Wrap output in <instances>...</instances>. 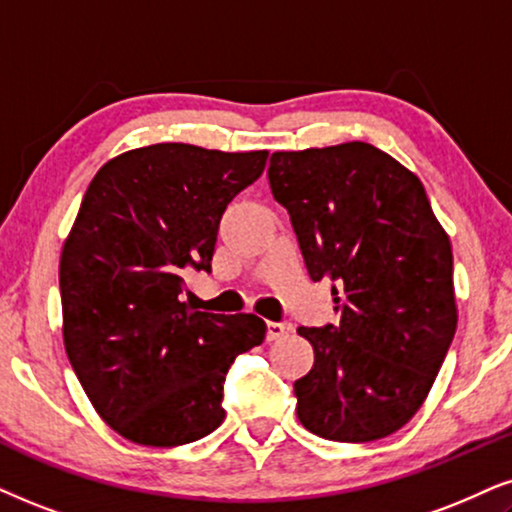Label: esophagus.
Segmentation results:
<instances>
[{"mask_svg": "<svg viewBox=\"0 0 512 512\" xmlns=\"http://www.w3.org/2000/svg\"><path fill=\"white\" fill-rule=\"evenodd\" d=\"M288 333H293V326H290V323H274V321L267 323V342L286 338Z\"/></svg>", "mask_w": 512, "mask_h": 512, "instance_id": "obj_1", "label": "esophagus"}]
</instances>
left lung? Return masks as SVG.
<instances>
[{
    "mask_svg": "<svg viewBox=\"0 0 512 512\" xmlns=\"http://www.w3.org/2000/svg\"><path fill=\"white\" fill-rule=\"evenodd\" d=\"M269 186L312 281L331 278L335 326L297 333L314 366L297 418L333 442H373L423 406L456 333L451 241L420 179L364 141L276 151Z\"/></svg>",
    "mask_w": 512,
    "mask_h": 512,
    "instance_id": "1",
    "label": "left lung"
}]
</instances>
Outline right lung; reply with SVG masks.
Returning <instances> with one entry per match:
<instances>
[{
    "label": "right lung",
    "instance_id": "add662e5",
    "mask_svg": "<svg viewBox=\"0 0 512 512\" xmlns=\"http://www.w3.org/2000/svg\"><path fill=\"white\" fill-rule=\"evenodd\" d=\"M267 151L153 144L96 172L63 243V345L96 413L129 442L179 446L224 420V378L262 345L255 314L198 312L184 276L210 271L219 219Z\"/></svg>",
    "mask_w": 512,
    "mask_h": 512
}]
</instances>
